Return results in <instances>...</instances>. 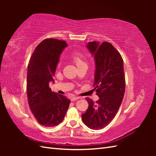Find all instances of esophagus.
Wrapping results in <instances>:
<instances>
[{
	"label": "esophagus",
	"mask_w": 156,
	"mask_h": 156,
	"mask_svg": "<svg viewBox=\"0 0 156 156\" xmlns=\"http://www.w3.org/2000/svg\"><path fill=\"white\" fill-rule=\"evenodd\" d=\"M78 99H80V98L79 97H77V96H74V97H72V98H71V101H76L77 100H78Z\"/></svg>",
	"instance_id": "1"
}]
</instances>
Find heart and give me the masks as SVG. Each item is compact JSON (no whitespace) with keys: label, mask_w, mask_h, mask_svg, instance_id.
<instances>
[{"label":"heart","mask_w":156,"mask_h":156,"mask_svg":"<svg viewBox=\"0 0 156 156\" xmlns=\"http://www.w3.org/2000/svg\"><path fill=\"white\" fill-rule=\"evenodd\" d=\"M72 57L75 64L77 66V67L83 64H86V62H84L81 55L79 53H75L73 55H72Z\"/></svg>","instance_id":"heart-1"}]
</instances>
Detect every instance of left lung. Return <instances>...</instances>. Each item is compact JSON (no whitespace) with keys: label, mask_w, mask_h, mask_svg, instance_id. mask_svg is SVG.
<instances>
[{"label":"left lung","mask_w":156,"mask_h":156,"mask_svg":"<svg viewBox=\"0 0 156 156\" xmlns=\"http://www.w3.org/2000/svg\"><path fill=\"white\" fill-rule=\"evenodd\" d=\"M87 48L94 56V89L100 98L94 102L86 98L88 107L82 114V120L89 128L98 130L114 119L123 100L126 87L124 62L119 52L108 42H88Z\"/></svg>","instance_id":"left-lung-1"}]
</instances>
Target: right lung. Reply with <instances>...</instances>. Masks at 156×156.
<instances>
[{
  "label": "right lung",
  "mask_w": 156,
  "mask_h": 156,
  "mask_svg": "<svg viewBox=\"0 0 156 156\" xmlns=\"http://www.w3.org/2000/svg\"><path fill=\"white\" fill-rule=\"evenodd\" d=\"M66 41L48 38L37 45L30 57L27 69V92L29 105L38 123L54 127L64 120L70 100L52 92L53 81L60 54L66 48Z\"/></svg>",
  "instance_id": "right-lung-1"
}]
</instances>
